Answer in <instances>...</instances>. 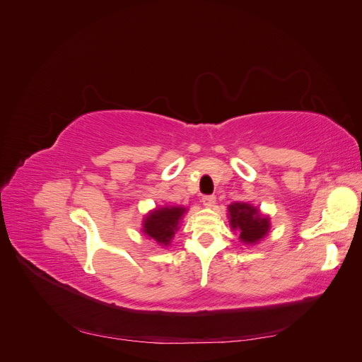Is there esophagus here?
<instances>
[{
	"label": "esophagus",
	"instance_id": "34e87169",
	"mask_svg": "<svg viewBox=\"0 0 362 362\" xmlns=\"http://www.w3.org/2000/svg\"><path fill=\"white\" fill-rule=\"evenodd\" d=\"M202 204H204L206 208H211V206L216 204V196H213V194L204 196V198H202Z\"/></svg>",
	"mask_w": 362,
	"mask_h": 362
}]
</instances>
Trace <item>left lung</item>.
<instances>
[{"instance_id": "1", "label": "left lung", "mask_w": 362, "mask_h": 362, "mask_svg": "<svg viewBox=\"0 0 362 362\" xmlns=\"http://www.w3.org/2000/svg\"><path fill=\"white\" fill-rule=\"evenodd\" d=\"M229 226L238 234V240L246 246H255L270 231V216L247 202L228 205Z\"/></svg>"}]
</instances>
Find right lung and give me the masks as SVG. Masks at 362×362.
Segmentation results:
<instances>
[{
	"mask_svg": "<svg viewBox=\"0 0 362 362\" xmlns=\"http://www.w3.org/2000/svg\"><path fill=\"white\" fill-rule=\"evenodd\" d=\"M187 208L182 205H163L151 210L141 222V233L161 246L168 247L180 229Z\"/></svg>",
	"mask_w": 362,
	"mask_h": 362,
	"instance_id": "right-lung-1",
	"label": "right lung"
}]
</instances>
